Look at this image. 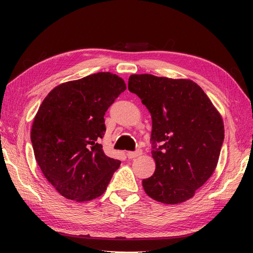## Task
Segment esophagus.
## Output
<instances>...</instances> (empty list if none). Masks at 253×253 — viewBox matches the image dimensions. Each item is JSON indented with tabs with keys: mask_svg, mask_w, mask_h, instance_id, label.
Listing matches in <instances>:
<instances>
[{
	"mask_svg": "<svg viewBox=\"0 0 253 253\" xmlns=\"http://www.w3.org/2000/svg\"><path fill=\"white\" fill-rule=\"evenodd\" d=\"M141 150L140 149H137L136 151H129V152H127V157H128V159H135V158H137V157H139V155H141Z\"/></svg>",
	"mask_w": 253,
	"mask_h": 253,
	"instance_id": "34e87169",
	"label": "esophagus"
}]
</instances>
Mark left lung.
<instances>
[{
  "label": "left lung",
  "mask_w": 253,
  "mask_h": 253,
  "mask_svg": "<svg viewBox=\"0 0 253 253\" xmlns=\"http://www.w3.org/2000/svg\"><path fill=\"white\" fill-rule=\"evenodd\" d=\"M128 89L152 118L155 170L142 180L144 191L165 204L189 200L216 169L224 140L222 115L190 79L133 74Z\"/></svg>",
  "instance_id": "left-lung-1"
}]
</instances>
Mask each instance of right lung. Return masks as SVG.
<instances>
[{
  "instance_id": "right-lung-1",
  "label": "right lung",
  "mask_w": 253,
  "mask_h": 253,
  "mask_svg": "<svg viewBox=\"0 0 253 253\" xmlns=\"http://www.w3.org/2000/svg\"><path fill=\"white\" fill-rule=\"evenodd\" d=\"M126 84L110 72L89 75L52 89L38 110L30 137L37 163L58 193L76 202L103 195L121 161L100 144L104 115Z\"/></svg>"
}]
</instances>
